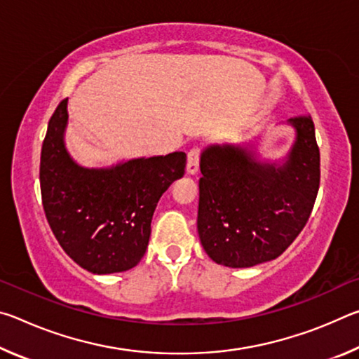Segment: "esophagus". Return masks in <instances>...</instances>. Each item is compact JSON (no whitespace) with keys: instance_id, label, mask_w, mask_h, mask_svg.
Masks as SVG:
<instances>
[{"instance_id":"34e87169","label":"esophagus","mask_w":359,"mask_h":359,"mask_svg":"<svg viewBox=\"0 0 359 359\" xmlns=\"http://www.w3.org/2000/svg\"><path fill=\"white\" fill-rule=\"evenodd\" d=\"M199 156H201V151L198 147H193L187 155V172L188 174H196L199 169Z\"/></svg>"}]
</instances>
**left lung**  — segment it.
<instances>
[{
	"mask_svg": "<svg viewBox=\"0 0 359 359\" xmlns=\"http://www.w3.org/2000/svg\"><path fill=\"white\" fill-rule=\"evenodd\" d=\"M296 141L282 166L241 145L201 155L198 234L217 264L250 267L276 259L311 217L320 187V150L311 115L288 120Z\"/></svg>",
	"mask_w": 359,
	"mask_h": 359,
	"instance_id": "obj_1",
	"label": "left lung"
}]
</instances>
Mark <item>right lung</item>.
<instances>
[{
  "label": "right lung",
  "instance_id": "obj_1",
  "mask_svg": "<svg viewBox=\"0 0 359 359\" xmlns=\"http://www.w3.org/2000/svg\"><path fill=\"white\" fill-rule=\"evenodd\" d=\"M68 98L48 120L41 150L47 222L68 257L93 274L135 267L147 250L158 199L185 172L187 155L136 158L106 169L79 166L65 147Z\"/></svg>",
  "mask_w": 359,
  "mask_h": 359
}]
</instances>
